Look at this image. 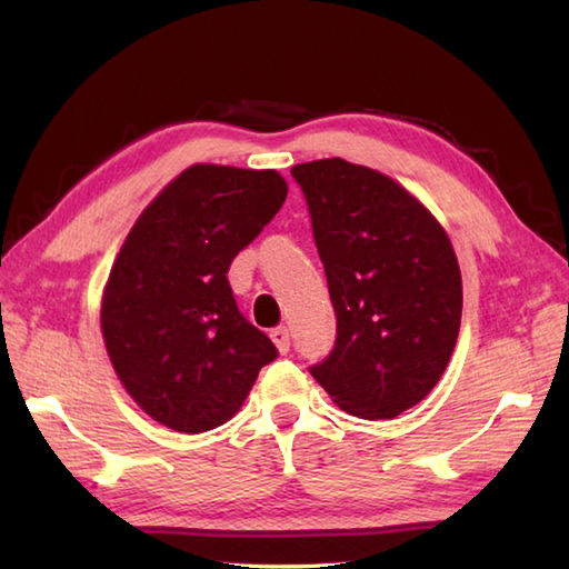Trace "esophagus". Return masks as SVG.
<instances>
[{
    "label": "esophagus",
    "instance_id": "1",
    "mask_svg": "<svg viewBox=\"0 0 569 569\" xmlns=\"http://www.w3.org/2000/svg\"><path fill=\"white\" fill-rule=\"evenodd\" d=\"M271 340H273V345H276V349L281 355H286L288 349H291V335H288V330L286 328H276V330H271Z\"/></svg>",
    "mask_w": 569,
    "mask_h": 569
}]
</instances>
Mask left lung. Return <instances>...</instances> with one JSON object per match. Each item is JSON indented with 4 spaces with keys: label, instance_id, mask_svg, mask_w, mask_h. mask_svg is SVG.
Wrapping results in <instances>:
<instances>
[{
    "label": "left lung",
    "instance_id": "8db88e82",
    "mask_svg": "<svg viewBox=\"0 0 569 569\" xmlns=\"http://www.w3.org/2000/svg\"><path fill=\"white\" fill-rule=\"evenodd\" d=\"M337 316L332 352L310 373L342 410L396 418L440 381L462 320V276L440 222L379 171L345 159L298 163Z\"/></svg>",
    "mask_w": 569,
    "mask_h": 569
}]
</instances>
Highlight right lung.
<instances>
[{
	"label": "right lung",
	"instance_id": "1",
	"mask_svg": "<svg viewBox=\"0 0 569 569\" xmlns=\"http://www.w3.org/2000/svg\"><path fill=\"white\" fill-rule=\"evenodd\" d=\"M286 196L276 171L196 163L127 234L102 296V337L127 393L161 426H222L278 357L239 312L227 271Z\"/></svg>",
	"mask_w": 569,
	"mask_h": 569
}]
</instances>
